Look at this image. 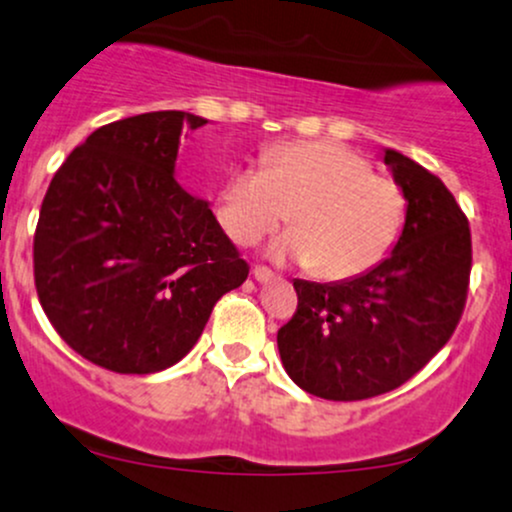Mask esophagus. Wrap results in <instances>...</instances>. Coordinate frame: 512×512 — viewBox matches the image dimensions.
Here are the masks:
<instances>
[{"label": "esophagus", "mask_w": 512, "mask_h": 512, "mask_svg": "<svg viewBox=\"0 0 512 512\" xmlns=\"http://www.w3.org/2000/svg\"><path fill=\"white\" fill-rule=\"evenodd\" d=\"M252 277H255L260 284H270L274 279V272L267 270V267H255V270H252Z\"/></svg>", "instance_id": "esophagus-1"}]
</instances>
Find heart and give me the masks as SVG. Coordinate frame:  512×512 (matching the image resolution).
<instances>
[{"label":"heart","instance_id":"b5f03b06","mask_svg":"<svg viewBox=\"0 0 512 512\" xmlns=\"http://www.w3.org/2000/svg\"><path fill=\"white\" fill-rule=\"evenodd\" d=\"M225 181L215 218L247 245L277 228L284 206L294 230L272 245L279 260L311 265L319 277L348 279L373 270L405 225V193L373 174L363 154L338 142H284Z\"/></svg>","mask_w":512,"mask_h":512}]
</instances>
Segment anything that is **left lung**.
Wrapping results in <instances>:
<instances>
[{"label": "left lung", "instance_id": "obj_1", "mask_svg": "<svg viewBox=\"0 0 512 512\" xmlns=\"http://www.w3.org/2000/svg\"><path fill=\"white\" fill-rule=\"evenodd\" d=\"M383 161L407 201L392 252L341 282L294 279L297 314L277 333L289 378L324 400H365L407 383L444 348L466 304L469 220L417 161L395 149Z\"/></svg>", "mask_w": 512, "mask_h": 512}]
</instances>
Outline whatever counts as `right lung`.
Segmentation results:
<instances>
[{"mask_svg": "<svg viewBox=\"0 0 512 512\" xmlns=\"http://www.w3.org/2000/svg\"><path fill=\"white\" fill-rule=\"evenodd\" d=\"M144 112L95 129L53 176L34 235L39 301L90 363L149 375L196 346L215 301L247 279L208 201L176 181L184 127Z\"/></svg>", "mask_w": 512, "mask_h": 512, "instance_id": "add662e5", "label": "right lung"}]
</instances>
